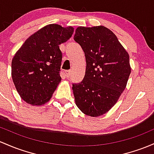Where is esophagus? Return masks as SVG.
<instances>
[{
  "label": "esophagus",
  "mask_w": 154,
  "mask_h": 154,
  "mask_svg": "<svg viewBox=\"0 0 154 154\" xmlns=\"http://www.w3.org/2000/svg\"><path fill=\"white\" fill-rule=\"evenodd\" d=\"M65 74H66V76L67 77H69V76H70V74H71V71H70V70H67V71H66V72H65Z\"/></svg>",
  "instance_id": "34e87169"
}]
</instances>
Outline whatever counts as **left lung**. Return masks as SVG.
<instances>
[{"instance_id":"1","label":"left lung","mask_w":154,"mask_h":154,"mask_svg":"<svg viewBox=\"0 0 154 154\" xmlns=\"http://www.w3.org/2000/svg\"><path fill=\"white\" fill-rule=\"evenodd\" d=\"M86 60L83 80L73 84L75 104L84 114L98 117L112 108L127 85L129 55L109 28L77 27L74 37Z\"/></svg>"}]
</instances>
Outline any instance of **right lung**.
<instances>
[{
  "instance_id": "obj_1",
  "label": "right lung",
  "mask_w": 154,
  "mask_h": 154,
  "mask_svg": "<svg viewBox=\"0 0 154 154\" xmlns=\"http://www.w3.org/2000/svg\"><path fill=\"white\" fill-rule=\"evenodd\" d=\"M74 33L72 26L50 24L26 39L11 61V77L20 97L28 104L42 106L52 98L61 81L60 44Z\"/></svg>"
}]
</instances>
